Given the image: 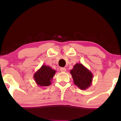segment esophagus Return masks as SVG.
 I'll use <instances>...</instances> for the list:
<instances>
[{
	"label": "esophagus",
	"instance_id": "34e87169",
	"mask_svg": "<svg viewBox=\"0 0 121 121\" xmlns=\"http://www.w3.org/2000/svg\"><path fill=\"white\" fill-rule=\"evenodd\" d=\"M60 71L61 72H65L66 71V68L64 67H62L60 68Z\"/></svg>",
	"mask_w": 121,
	"mask_h": 121
}]
</instances>
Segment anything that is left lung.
I'll return each mask as SVG.
<instances>
[{
    "label": "left lung",
    "instance_id": "8db88e82",
    "mask_svg": "<svg viewBox=\"0 0 121 121\" xmlns=\"http://www.w3.org/2000/svg\"><path fill=\"white\" fill-rule=\"evenodd\" d=\"M74 82L81 90H86L91 85L93 75L81 63H77L70 71Z\"/></svg>",
    "mask_w": 121,
    "mask_h": 121
}]
</instances>
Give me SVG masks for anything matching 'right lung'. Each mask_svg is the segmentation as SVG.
I'll return each mask as SVG.
<instances>
[{"label":"right lung","instance_id":"obj_1","mask_svg":"<svg viewBox=\"0 0 121 121\" xmlns=\"http://www.w3.org/2000/svg\"><path fill=\"white\" fill-rule=\"evenodd\" d=\"M56 71L52 67L43 65L34 74V78L39 86H47L52 84V80Z\"/></svg>","mask_w":121,"mask_h":121}]
</instances>
